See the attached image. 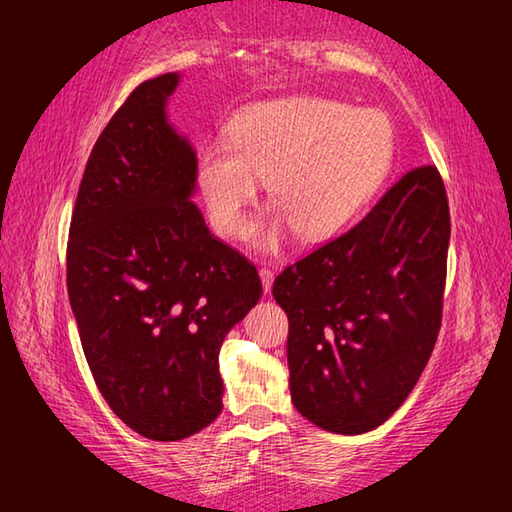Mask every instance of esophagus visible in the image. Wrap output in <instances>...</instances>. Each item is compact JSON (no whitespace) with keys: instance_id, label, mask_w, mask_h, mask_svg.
<instances>
[{"instance_id":"1","label":"esophagus","mask_w":512,"mask_h":512,"mask_svg":"<svg viewBox=\"0 0 512 512\" xmlns=\"http://www.w3.org/2000/svg\"><path fill=\"white\" fill-rule=\"evenodd\" d=\"M259 277H262V286H264V292L268 295L270 288H273V281H275V270L270 268H259Z\"/></svg>"}]
</instances>
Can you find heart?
I'll use <instances>...</instances> for the list:
<instances>
[{
    "instance_id": "obj_1",
    "label": "heart",
    "mask_w": 512,
    "mask_h": 512,
    "mask_svg": "<svg viewBox=\"0 0 512 512\" xmlns=\"http://www.w3.org/2000/svg\"><path fill=\"white\" fill-rule=\"evenodd\" d=\"M394 129L385 114L325 96L299 94L239 112L231 140L204 145L198 182L217 233L244 237L259 182L273 211L255 242L275 248L297 228L328 239L350 226L394 165Z\"/></svg>"
}]
</instances>
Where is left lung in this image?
Masks as SVG:
<instances>
[{"label": "left lung", "mask_w": 512, "mask_h": 512, "mask_svg": "<svg viewBox=\"0 0 512 512\" xmlns=\"http://www.w3.org/2000/svg\"><path fill=\"white\" fill-rule=\"evenodd\" d=\"M449 235L440 173L416 167L354 228L275 279L303 418L356 436L407 400L440 332Z\"/></svg>", "instance_id": "8db88e82"}]
</instances>
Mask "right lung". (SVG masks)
<instances>
[{
  "label": "right lung",
  "mask_w": 512,
  "mask_h": 512,
  "mask_svg": "<svg viewBox=\"0 0 512 512\" xmlns=\"http://www.w3.org/2000/svg\"><path fill=\"white\" fill-rule=\"evenodd\" d=\"M180 74L140 83L76 195L68 295L96 387L129 429L189 438L220 416V347L262 297L257 268L193 204L198 158L167 118Z\"/></svg>",
  "instance_id": "1"
}]
</instances>
